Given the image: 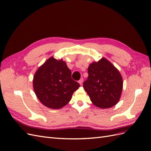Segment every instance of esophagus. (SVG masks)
<instances>
[{
	"label": "esophagus",
	"mask_w": 151,
	"mask_h": 151,
	"mask_svg": "<svg viewBox=\"0 0 151 151\" xmlns=\"http://www.w3.org/2000/svg\"><path fill=\"white\" fill-rule=\"evenodd\" d=\"M79 83L80 84V85L83 84V78L81 79L79 81Z\"/></svg>",
	"instance_id": "esophagus-1"
}]
</instances>
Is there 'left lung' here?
Returning a JSON list of instances; mask_svg holds the SVG:
<instances>
[{"label": "left lung", "instance_id": "1", "mask_svg": "<svg viewBox=\"0 0 151 151\" xmlns=\"http://www.w3.org/2000/svg\"><path fill=\"white\" fill-rule=\"evenodd\" d=\"M88 77L83 84L91 102L105 109L116 105L121 97L123 79L117 68L104 57L91 63L88 67Z\"/></svg>", "mask_w": 151, "mask_h": 151}]
</instances>
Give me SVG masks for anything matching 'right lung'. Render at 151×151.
Listing matches in <instances>:
<instances>
[{
  "mask_svg": "<svg viewBox=\"0 0 151 151\" xmlns=\"http://www.w3.org/2000/svg\"><path fill=\"white\" fill-rule=\"evenodd\" d=\"M33 84L40 101L51 109L65 106L80 87L71 78V71L65 62L53 57L49 58L36 71Z\"/></svg>",
  "mask_w": 151,
  "mask_h": 151,
  "instance_id": "right-lung-1",
  "label": "right lung"
}]
</instances>
